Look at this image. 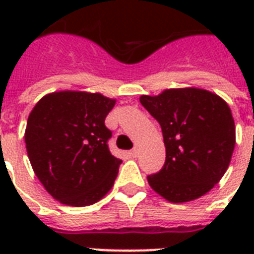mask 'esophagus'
<instances>
[{
  "instance_id": "34e87169",
  "label": "esophagus",
  "mask_w": 254,
  "mask_h": 254,
  "mask_svg": "<svg viewBox=\"0 0 254 254\" xmlns=\"http://www.w3.org/2000/svg\"><path fill=\"white\" fill-rule=\"evenodd\" d=\"M129 154H130V157H133V158H135V157H137V155H138V150H137V149H133V150H130V153H129Z\"/></svg>"
}]
</instances>
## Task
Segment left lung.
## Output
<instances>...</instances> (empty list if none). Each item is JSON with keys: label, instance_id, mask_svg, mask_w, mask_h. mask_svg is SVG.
<instances>
[{"label": "left lung", "instance_id": "left-lung-1", "mask_svg": "<svg viewBox=\"0 0 254 254\" xmlns=\"http://www.w3.org/2000/svg\"><path fill=\"white\" fill-rule=\"evenodd\" d=\"M139 101L162 127L166 146L162 170L147 177L151 189L171 203L205 195L228 169L236 143L228 104L195 87L142 95Z\"/></svg>", "mask_w": 254, "mask_h": 254}]
</instances>
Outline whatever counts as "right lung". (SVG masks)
<instances>
[{
    "label": "right lung",
    "mask_w": 254,
    "mask_h": 254,
    "mask_svg": "<svg viewBox=\"0 0 254 254\" xmlns=\"http://www.w3.org/2000/svg\"><path fill=\"white\" fill-rule=\"evenodd\" d=\"M115 104L99 92L58 91L30 112L25 130L30 163L62 204L91 205L113 187L123 161L108 149L112 131L104 121Z\"/></svg>",
    "instance_id": "1"
}]
</instances>
